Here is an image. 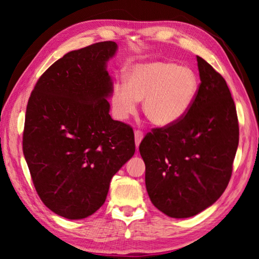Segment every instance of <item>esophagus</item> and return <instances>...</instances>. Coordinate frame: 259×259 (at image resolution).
I'll use <instances>...</instances> for the list:
<instances>
[{"mask_svg": "<svg viewBox=\"0 0 259 259\" xmlns=\"http://www.w3.org/2000/svg\"><path fill=\"white\" fill-rule=\"evenodd\" d=\"M143 137H144L143 131H140V130H136L135 131V143H136V146H137V147L139 146L140 142H142Z\"/></svg>", "mask_w": 259, "mask_h": 259, "instance_id": "esophagus-1", "label": "esophagus"}]
</instances>
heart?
Here are the masks:
<instances>
[{
	"label": "heart",
	"instance_id": "heart-1",
	"mask_svg": "<svg viewBox=\"0 0 259 259\" xmlns=\"http://www.w3.org/2000/svg\"><path fill=\"white\" fill-rule=\"evenodd\" d=\"M199 78L192 68L171 60H151L137 64L125 74V85L116 84L111 95L114 117L125 121L143 100V112L156 126L181 121L194 104Z\"/></svg>",
	"mask_w": 259,
	"mask_h": 259
}]
</instances>
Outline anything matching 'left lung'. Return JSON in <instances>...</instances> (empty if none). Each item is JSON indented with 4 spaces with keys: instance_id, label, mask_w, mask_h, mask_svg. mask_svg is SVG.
I'll return each mask as SVG.
<instances>
[{
    "instance_id": "left-lung-1",
    "label": "left lung",
    "mask_w": 259,
    "mask_h": 259,
    "mask_svg": "<svg viewBox=\"0 0 259 259\" xmlns=\"http://www.w3.org/2000/svg\"><path fill=\"white\" fill-rule=\"evenodd\" d=\"M196 60L201 83L190 111L177 123L147 134L139 145L148 196L172 218L195 216L221 198L239 145L226 81L201 57Z\"/></svg>"
}]
</instances>
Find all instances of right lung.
Wrapping results in <instances>:
<instances>
[{
  "label": "right lung",
  "instance_id": "1",
  "mask_svg": "<svg viewBox=\"0 0 259 259\" xmlns=\"http://www.w3.org/2000/svg\"><path fill=\"white\" fill-rule=\"evenodd\" d=\"M113 41L74 50L42 74L26 109L23 151L51 211L82 219L104 204L112 177L135 154L128 124L109 115Z\"/></svg>",
  "mask_w": 259,
  "mask_h": 259
}]
</instances>
